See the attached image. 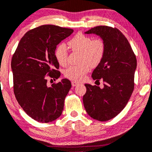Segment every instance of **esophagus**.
<instances>
[{"instance_id":"1","label":"esophagus","mask_w":152,"mask_h":152,"mask_svg":"<svg viewBox=\"0 0 152 152\" xmlns=\"http://www.w3.org/2000/svg\"><path fill=\"white\" fill-rule=\"evenodd\" d=\"M78 84H79V83L76 82V81H72V86H73V87H75V86L78 85Z\"/></svg>"}]
</instances>
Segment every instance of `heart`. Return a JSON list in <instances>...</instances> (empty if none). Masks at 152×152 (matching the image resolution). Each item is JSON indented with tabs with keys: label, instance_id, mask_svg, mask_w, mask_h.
<instances>
[{
	"label": "heart",
	"instance_id": "b5f03b06",
	"mask_svg": "<svg viewBox=\"0 0 152 152\" xmlns=\"http://www.w3.org/2000/svg\"><path fill=\"white\" fill-rule=\"evenodd\" d=\"M68 45L73 51L80 52L79 61L81 63L69 67L65 71V76L74 81H81L91 66L96 67L103 59L106 51L105 42L102 38L92 39L90 36L78 33L69 41ZM55 56L61 65H67L68 53L65 44L57 46Z\"/></svg>",
	"mask_w": 152,
	"mask_h": 152
}]
</instances>
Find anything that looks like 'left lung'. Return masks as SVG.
I'll list each match as a JSON object with an SVG mask.
<instances>
[{
	"instance_id": "obj_1",
	"label": "left lung",
	"mask_w": 152,
	"mask_h": 152,
	"mask_svg": "<svg viewBox=\"0 0 152 152\" xmlns=\"http://www.w3.org/2000/svg\"><path fill=\"white\" fill-rule=\"evenodd\" d=\"M86 34H96L105 42L103 59L92 73L94 80H103L104 87L85 84L83 104L93 119L105 121L125 108L134 88L137 58L128 39L117 28L98 26Z\"/></svg>"
}]
</instances>
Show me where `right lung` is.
<instances>
[{"mask_svg":"<svg viewBox=\"0 0 152 152\" xmlns=\"http://www.w3.org/2000/svg\"><path fill=\"white\" fill-rule=\"evenodd\" d=\"M73 32V29L49 24L31 29L20 39L12 56L15 98L24 112L38 122L48 123L62 114L71 82L64 78L48 87L47 78H59L55 50Z\"/></svg>","mask_w":152,"mask_h":152,"instance_id":"right-lung-1","label":"right lung"}]
</instances>
